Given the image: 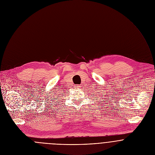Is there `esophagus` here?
I'll use <instances>...</instances> for the list:
<instances>
[{
    "instance_id": "obj_1",
    "label": "esophagus",
    "mask_w": 155,
    "mask_h": 155,
    "mask_svg": "<svg viewBox=\"0 0 155 155\" xmlns=\"http://www.w3.org/2000/svg\"><path fill=\"white\" fill-rule=\"evenodd\" d=\"M80 87V85H78V86H77V87Z\"/></svg>"
}]
</instances>
